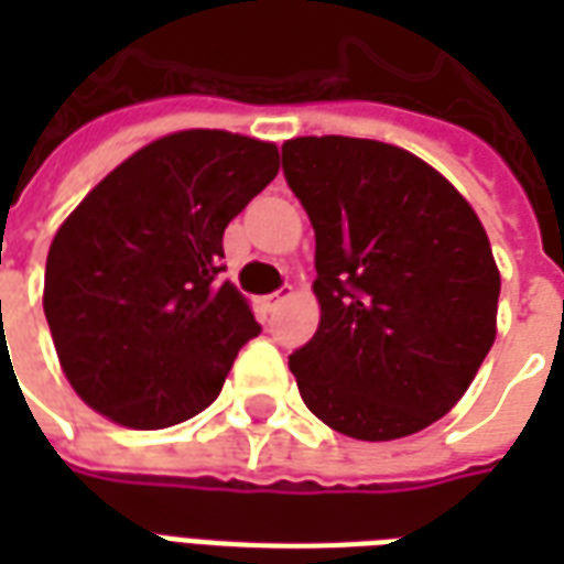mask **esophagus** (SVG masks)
Masks as SVG:
<instances>
[{
    "instance_id": "esophagus-1",
    "label": "esophagus",
    "mask_w": 564,
    "mask_h": 564,
    "mask_svg": "<svg viewBox=\"0 0 564 564\" xmlns=\"http://www.w3.org/2000/svg\"><path fill=\"white\" fill-rule=\"evenodd\" d=\"M290 295H293V286H281L278 293L265 295V299H262V305H265V311H278V307H281L283 302L290 299Z\"/></svg>"
}]
</instances>
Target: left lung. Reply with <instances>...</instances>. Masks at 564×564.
<instances>
[{"mask_svg": "<svg viewBox=\"0 0 564 564\" xmlns=\"http://www.w3.org/2000/svg\"><path fill=\"white\" fill-rule=\"evenodd\" d=\"M283 177L317 238L319 326L290 356L311 414L356 441L414 435L496 341L498 278L471 205L383 141L293 139Z\"/></svg>", "mask_w": 564, "mask_h": 564, "instance_id": "obj_1", "label": "left lung"}]
</instances>
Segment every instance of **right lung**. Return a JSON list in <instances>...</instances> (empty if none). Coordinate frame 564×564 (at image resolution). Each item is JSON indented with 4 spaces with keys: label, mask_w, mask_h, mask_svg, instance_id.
<instances>
[{
    "label": "right lung",
    "mask_w": 564,
    "mask_h": 564,
    "mask_svg": "<svg viewBox=\"0 0 564 564\" xmlns=\"http://www.w3.org/2000/svg\"><path fill=\"white\" fill-rule=\"evenodd\" d=\"M278 174V148L186 129L120 162L54 235L44 317L93 411L165 429L205 411L259 326L223 281V232Z\"/></svg>",
    "instance_id": "1"
}]
</instances>
